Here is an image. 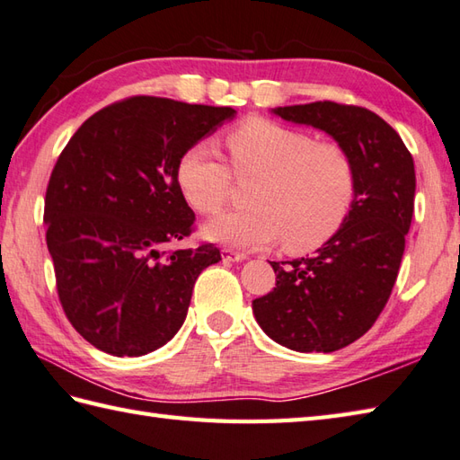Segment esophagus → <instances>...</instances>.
<instances>
[{
	"instance_id": "34e87169",
	"label": "esophagus",
	"mask_w": 460,
	"mask_h": 460,
	"mask_svg": "<svg viewBox=\"0 0 460 460\" xmlns=\"http://www.w3.org/2000/svg\"><path fill=\"white\" fill-rule=\"evenodd\" d=\"M222 260L224 261H242V260H246V254H243V252L232 250V248H222Z\"/></svg>"
}]
</instances>
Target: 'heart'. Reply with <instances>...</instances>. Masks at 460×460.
I'll list each match as a JSON object with an SVG mask.
<instances>
[{
	"mask_svg": "<svg viewBox=\"0 0 460 460\" xmlns=\"http://www.w3.org/2000/svg\"><path fill=\"white\" fill-rule=\"evenodd\" d=\"M230 166L208 140L186 148L176 182L194 210L217 214L232 196V172L258 176L248 192L250 208L220 214L206 224V236L234 248H260L282 240L302 254L323 246L348 220L358 174L349 153L337 143L276 120L252 117L226 135Z\"/></svg>",
	"mask_w": 460,
	"mask_h": 460,
	"instance_id": "heart-1",
	"label": "heart"
}]
</instances>
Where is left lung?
<instances>
[{"instance_id":"obj_1","label":"left lung","mask_w":460,"mask_h":460,"mask_svg":"<svg viewBox=\"0 0 460 460\" xmlns=\"http://www.w3.org/2000/svg\"><path fill=\"white\" fill-rule=\"evenodd\" d=\"M271 112L333 137L358 174L340 232L312 258L270 261L276 288L252 302L256 322L276 343L332 353L371 330L395 286L415 206L413 156L369 109L317 101Z\"/></svg>"}]
</instances>
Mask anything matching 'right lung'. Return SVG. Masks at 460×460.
Here are the masks:
<instances>
[{
  "label": "right lung",
  "instance_id": "right-lung-1",
  "mask_svg": "<svg viewBox=\"0 0 460 460\" xmlns=\"http://www.w3.org/2000/svg\"><path fill=\"white\" fill-rule=\"evenodd\" d=\"M236 115L232 107L130 97L71 137L45 192L43 220L59 302L97 349L138 358L171 341L214 243L166 250L190 236L194 212L176 182L186 148Z\"/></svg>",
  "mask_w": 460,
  "mask_h": 460
}]
</instances>
